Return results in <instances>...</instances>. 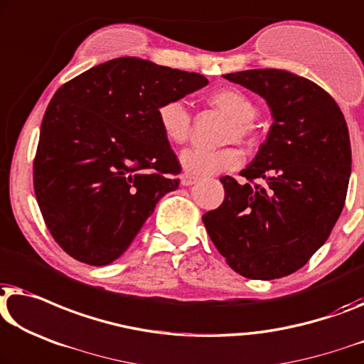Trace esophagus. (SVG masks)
I'll use <instances>...</instances> for the list:
<instances>
[{"mask_svg": "<svg viewBox=\"0 0 364 364\" xmlns=\"http://www.w3.org/2000/svg\"><path fill=\"white\" fill-rule=\"evenodd\" d=\"M181 182H182V186H186V187L193 186V183L197 182V177H192V176H187V173H183V176L181 177Z\"/></svg>", "mask_w": 364, "mask_h": 364, "instance_id": "esophagus-1", "label": "esophagus"}]
</instances>
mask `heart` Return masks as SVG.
<instances>
[{
	"label": "heart",
	"mask_w": 364,
	"mask_h": 364,
	"mask_svg": "<svg viewBox=\"0 0 364 364\" xmlns=\"http://www.w3.org/2000/svg\"><path fill=\"white\" fill-rule=\"evenodd\" d=\"M208 103L231 119L228 141L245 143L251 136V123L257 117V107L245 92L235 87H223L208 95ZM157 123L164 138L172 144H183L191 133L192 118L186 105L169 100L157 108ZM243 164V154L236 147L220 151L186 149L181 154V166L187 176L210 177L215 173L235 171Z\"/></svg>",
	"instance_id": "1"
}]
</instances>
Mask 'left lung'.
Segmentation results:
<instances>
[{"mask_svg":"<svg viewBox=\"0 0 364 364\" xmlns=\"http://www.w3.org/2000/svg\"><path fill=\"white\" fill-rule=\"evenodd\" d=\"M223 77L264 98L274 121L241 171L246 183L221 177L223 203L202 220L233 271L261 281L289 276L325 243L343 210L348 126L335 100L296 73L256 68Z\"/></svg>","mask_w":364,"mask_h":364,"instance_id":"1","label":"left lung"}]
</instances>
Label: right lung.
Returning a JSON list of instances; mask_svg holds the SVG:
<instances>
[{
	"label": "right lung",
	"mask_w": 364,
	"mask_h": 364,
	"mask_svg": "<svg viewBox=\"0 0 364 364\" xmlns=\"http://www.w3.org/2000/svg\"><path fill=\"white\" fill-rule=\"evenodd\" d=\"M208 85L203 75L118 57L62 85L41 124L34 192L67 255L107 266L133 243L181 172L157 108Z\"/></svg>",
	"instance_id": "add662e5"
}]
</instances>
